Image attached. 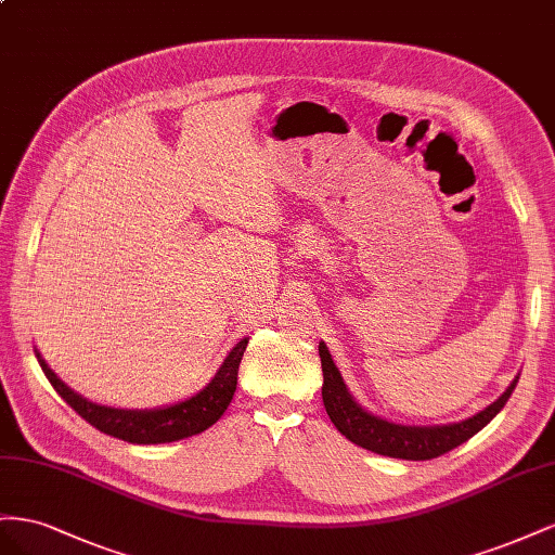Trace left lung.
Listing matches in <instances>:
<instances>
[{"label": "left lung", "instance_id": "obj_1", "mask_svg": "<svg viewBox=\"0 0 555 555\" xmlns=\"http://www.w3.org/2000/svg\"><path fill=\"white\" fill-rule=\"evenodd\" d=\"M319 356L323 365V404L330 421L353 444L378 455L400 457V461H430V457L444 455L451 449L461 447L463 441L477 435L481 427L500 414L506 400L512 398L520 376L516 374L509 388L493 404H488L479 414L465 421L444 425H402L372 414L353 398L325 341L319 344Z\"/></svg>", "mask_w": 555, "mask_h": 555}]
</instances>
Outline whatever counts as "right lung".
Listing matches in <instances>:
<instances>
[{
  "instance_id": "obj_1",
  "label": "right lung",
  "mask_w": 555,
  "mask_h": 555,
  "mask_svg": "<svg viewBox=\"0 0 555 555\" xmlns=\"http://www.w3.org/2000/svg\"><path fill=\"white\" fill-rule=\"evenodd\" d=\"M248 346V337L236 344L225 356L223 365L218 367L211 382L190 398L155 409H118L86 400L83 395L72 390L62 378L49 367L35 348L39 365L57 395L65 400L78 416L86 418L100 433L118 437L130 444H169L185 437H193L211 427L230 406L236 390V372H240L242 356Z\"/></svg>"
}]
</instances>
